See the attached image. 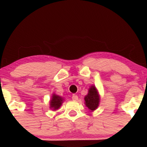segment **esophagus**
I'll list each match as a JSON object with an SVG mask.
<instances>
[{
    "instance_id": "34e87169",
    "label": "esophagus",
    "mask_w": 147,
    "mask_h": 147,
    "mask_svg": "<svg viewBox=\"0 0 147 147\" xmlns=\"http://www.w3.org/2000/svg\"><path fill=\"white\" fill-rule=\"evenodd\" d=\"M72 100H74V101H77V100H78V96L77 95V94H72Z\"/></svg>"
}]
</instances>
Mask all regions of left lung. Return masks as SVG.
Listing matches in <instances>:
<instances>
[{
    "label": "left lung",
    "instance_id": "left-lung-1",
    "mask_svg": "<svg viewBox=\"0 0 147 147\" xmlns=\"http://www.w3.org/2000/svg\"><path fill=\"white\" fill-rule=\"evenodd\" d=\"M100 95L97 88L94 85H92L89 88L88 94L84 97V104L91 112L94 111L100 104Z\"/></svg>",
    "mask_w": 147,
    "mask_h": 147
}]
</instances>
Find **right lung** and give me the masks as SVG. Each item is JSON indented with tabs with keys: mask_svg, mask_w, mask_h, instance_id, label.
Segmentation results:
<instances>
[{
	"mask_svg": "<svg viewBox=\"0 0 147 147\" xmlns=\"http://www.w3.org/2000/svg\"><path fill=\"white\" fill-rule=\"evenodd\" d=\"M63 101L64 100L63 97L55 94H53L50 102V108L53 110H57L60 107Z\"/></svg>",
	"mask_w": 147,
	"mask_h": 147,
	"instance_id": "add662e5",
	"label": "right lung"
}]
</instances>
